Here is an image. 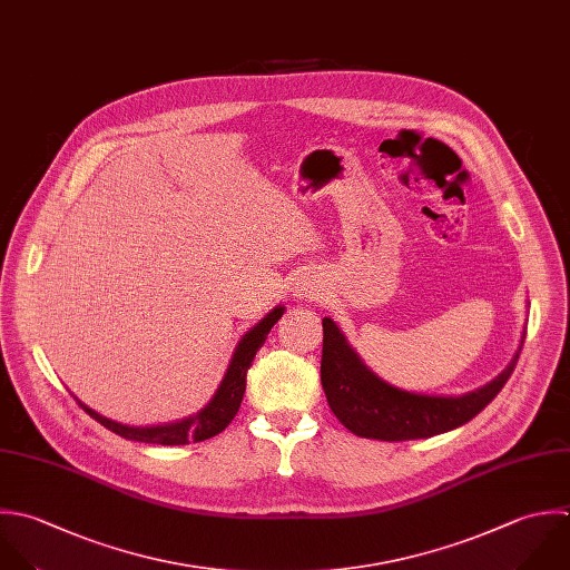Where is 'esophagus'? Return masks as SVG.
<instances>
[{"mask_svg":"<svg viewBox=\"0 0 570 570\" xmlns=\"http://www.w3.org/2000/svg\"><path fill=\"white\" fill-rule=\"evenodd\" d=\"M317 282L315 279H311V277H302V279H297L295 282V286H293V295L295 297H313V295H317Z\"/></svg>","mask_w":570,"mask_h":570,"instance_id":"34e87169","label":"esophagus"}]
</instances>
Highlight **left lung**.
Wrapping results in <instances>:
<instances>
[{
	"label": "left lung",
	"instance_id": "1",
	"mask_svg": "<svg viewBox=\"0 0 570 570\" xmlns=\"http://www.w3.org/2000/svg\"><path fill=\"white\" fill-rule=\"evenodd\" d=\"M322 326V386L331 411L357 438L382 442L424 440L471 422L509 382L527 335H522L518 353L495 380L453 397L409 393L391 386L360 360L331 317H324Z\"/></svg>",
	"mask_w": 570,
	"mask_h": 570
}]
</instances>
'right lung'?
<instances>
[{
  "label": "right lung",
  "instance_id": "right-lung-1",
  "mask_svg": "<svg viewBox=\"0 0 570 570\" xmlns=\"http://www.w3.org/2000/svg\"><path fill=\"white\" fill-rule=\"evenodd\" d=\"M282 315H284V306L279 304L237 342L230 364L224 373V380L219 382L210 402L199 413H195L181 422L161 424V426H126V424L112 422V420L95 413L92 409L83 406L81 402H79V406L92 420H97L104 429L112 431L115 435H119L124 440L144 442V444H161V446H179V444L210 440L217 433H222L237 415L239 404L244 400V391H246V373L255 360V353L262 348V344L266 342V335L271 333V328L277 324V320Z\"/></svg>",
  "mask_w": 570,
  "mask_h": 570
}]
</instances>
